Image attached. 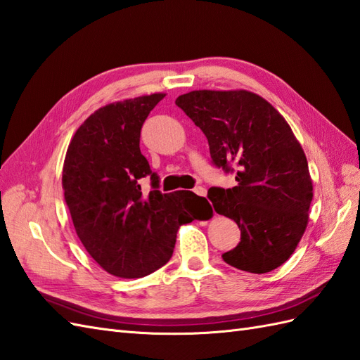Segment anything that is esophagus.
<instances>
[{
    "instance_id": "obj_1",
    "label": "esophagus",
    "mask_w": 360,
    "mask_h": 360,
    "mask_svg": "<svg viewBox=\"0 0 360 360\" xmlns=\"http://www.w3.org/2000/svg\"><path fill=\"white\" fill-rule=\"evenodd\" d=\"M192 191H194V194H197V195H200V197H206V194H207L206 189H205L203 186H195Z\"/></svg>"
}]
</instances>
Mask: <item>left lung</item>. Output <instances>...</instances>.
I'll use <instances>...</instances> for the list:
<instances>
[{
  "label": "left lung",
  "instance_id": "obj_1",
  "mask_svg": "<svg viewBox=\"0 0 360 360\" xmlns=\"http://www.w3.org/2000/svg\"><path fill=\"white\" fill-rule=\"evenodd\" d=\"M175 103L205 133L214 165L236 169V186L207 192L215 212L241 231L223 259L250 274L284 264L307 229L313 198L309 163L290 125L248 90H195Z\"/></svg>",
  "mask_w": 360,
  "mask_h": 360
}]
</instances>
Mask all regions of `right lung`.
Masks as SVG:
<instances>
[{
    "mask_svg": "<svg viewBox=\"0 0 360 360\" xmlns=\"http://www.w3.org/2000/svg\"><path fill=\"white\" fill-rule=\"evenodd\" d=\"M165 93L96 110L70 140L63 189L85 250L110 275L142 278L172 257L181 224L207 220V200L191 191L162 194L159 177L140 153V129ZM152 175L141 194L139 179Z\"/></svg>",
    "mask_w": 360,
    "mask_h": 360,
    "instance_id": "1",
    "label": "right lung"
}]
</instances>
